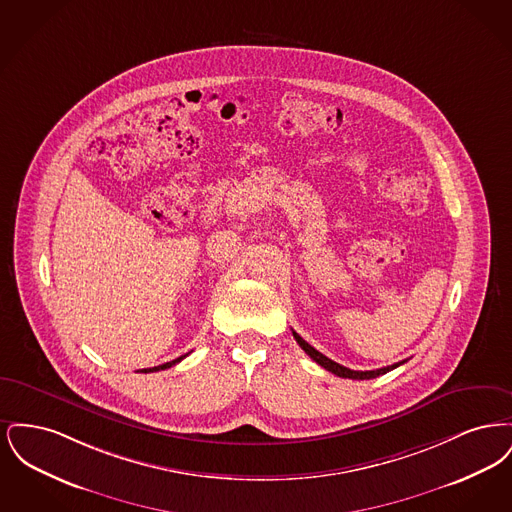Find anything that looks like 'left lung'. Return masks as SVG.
<instances>
[{
    "label": "left lung",
    "mask_w": 512,
    "mask_h": 512,
    "mask_svg": "<svg viewBox=\"0 0 512 512\" xmlns=\"http://www.w3.org/2000/svg\"><path fill=\"white\" fill-rule=\"evenodd\" d=\"M293 332V330H292ZM293 338L295 341L299 343V347L315 361L320 366H324L326 370H330L332 374H336V376H340V378H351V380H370V378H376V376H382V374H386V372H390L393 368H397L399 365H403V363H407V361H401V363H395V365L384 366V368H378V370H351V368H347V366L338 365V363H334L332 359H328V357H324L320 351H317L315 347H311L307 341L303 340L297 332H293Z\"/></svg>",
    "instance_id": "8db88e82"
}]
</instances>
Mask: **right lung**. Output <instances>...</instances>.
Wrapping results in <instances>:
<instances>
[{"label": "right lung", "instance_id": "obj_1", "mask_svg": "<svg viewBox=\"0 0 512 512\" xmlns=\"http://www.w3.org/2000/svg\"><path fill=\"white\" fill-rule=\"evenodd\" d=\"M184 357H188V353L186 355H182V357H178V359H174L171 363H165V365L153 366V368H144V370H140V372H157V370H165V368H171L172 365H176V363H180Z\"/></svg>", "mask_w": 512, "mask_h": 512}]
</instances>
